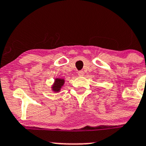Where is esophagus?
I'll use <instances>...</instances> for the list:
<instances>
[{"label":"esophagus","instance_id":"34e87169","mask_svg":"<svg viewBox=\"0 0 146 146\" xmlns=\"http://www.w3.org/2000/svg\"><path fill=\"white\" fill-rule=\"evenodd\" d=\"M78 74L79 76H84V72L83 70H80V71L78 72Z\"/></svg>","mask_w":146,"mask_h":146}]
</instances>
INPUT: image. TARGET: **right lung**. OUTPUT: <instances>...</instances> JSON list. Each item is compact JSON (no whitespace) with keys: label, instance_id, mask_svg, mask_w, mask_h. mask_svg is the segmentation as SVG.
Listing matches in <instances>:
<instances>
[{"label":"right lung","instance_id":"add662e5","mask_svg":"<svg viewBox=\"0 0 146 146\" xmlns=\"http://www.w3.org/2000/svg\"><path fill=\"white\" fill-rule=\"evenodd\" d=\"M65 83V80L64 79H61V78H56L55 80L54 83H53V86L51 87L52 90L54 92H59L61 89L62 86H63Z\"/></svg>","mask_w":146,"mask_h":146}]
</instances>
